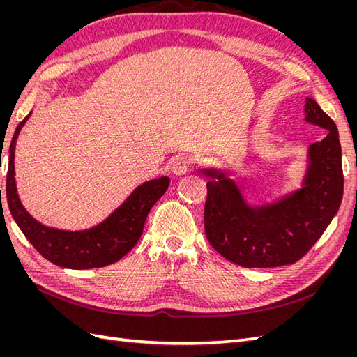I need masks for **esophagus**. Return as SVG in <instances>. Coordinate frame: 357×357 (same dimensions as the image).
I'll return each mask as SVG.
<instances>
[{
    "mask_svg": "<svg viewBox=\"0 0 357 357\" xmlns=\"http://www.w3.org/2000/svg\"><path fill=\"white\" fill-rule=\"evenodd\" d=\"M189 167H190V160L186 156H178L174 159V162H172L171 171L174 172L176 176H185L189 171Z\"/></svg>",
    "mask_w": 357,
    "mask_h": 357,
    "instance_id": "34e87169",
    "label": "esophagus"
}]
</instances>
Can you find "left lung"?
Listing matches in <instances>:
<instances>
[{
    "label": "left lung",
    "mask_w": 357,
    "mask_h": 357,
    "mask_svg": "<svg viewBox=\"0 0 357 357\" xmlns=\"http://www.w3.org/2000/svg\"><path fill=\"white\" fill-rule=\"evenodd\" d=\"M305 121L326 129L311 144L304 188L284 199L252 208L226 172L202 169L208 177L204 228L210 244L228 261L245 268L295 264L316 244L337 214L344 192L341 144L332 119L311 98Z\"/></svg>",
    "instance_id": "left-lung-1"
}]
</instances>
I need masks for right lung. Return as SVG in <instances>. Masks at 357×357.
<instances>
[{"label": "right lung", "instance_id": "obj_1", "mask_svg": "<svg viewBox=\"0 0 357 357\" xmlns=\"http://www.w3.org/2000/svg\"><path fill=\"white\" fill-rule=\"evenodd\" d=\"M28 117L29 114L17 125L12 143H10L6 192L8 208L15 222L36 250L58 266L89 269L117 262L139 240L147 214L168 189L169 178L159 177L137 188L109 219L89 231L68 232L43 226L26 213L16 193L13 165L15 144L20 128L24 126Z\"/></svg>", "mask_w": 357, "mask_h": 357}]
</instances>
